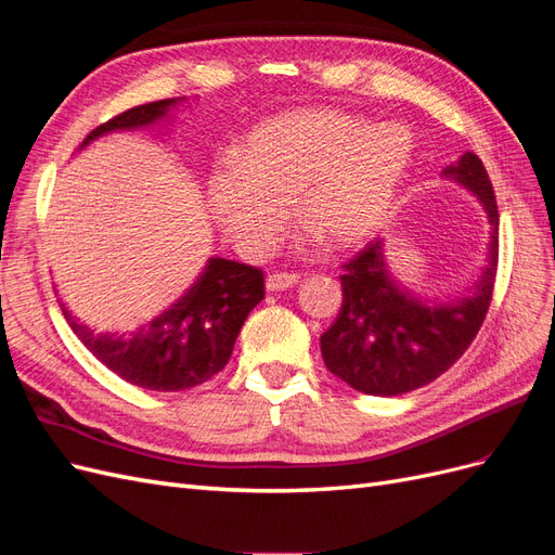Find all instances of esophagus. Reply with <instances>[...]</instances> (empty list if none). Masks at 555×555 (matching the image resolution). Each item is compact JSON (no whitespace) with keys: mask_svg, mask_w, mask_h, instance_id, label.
Listing matches in <instances>:
<instances>
[{"mask_svg":"<svg viewBox=\"0 0 555 555\" xmlns=\"http://www.w3.org/2000/svg\"><path fill=\"white\" fill-rule=\"evenodd\" d=\"M300 282V275L296 273H271L266 278V289L268 292H284V289H292Z\"/></svg>","mask_w":555,"mask_h":555,"instance_id":"34e87169","label":"esophagus"}]
</instances>
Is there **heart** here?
Listing matches in <instances>:
<instances>
[{
    "mask_svg": "<svg viewBox=\"0 0 555 555\" xmlns=\"http://www.w3.org/2000/svg\"><path fill=\"white\" fill-rule=\"evenodd\" d=\"M414 137L333 106L278 113L251 129L236 162H220L206 182L210 212L238 247L261 255L294 210L304 243L333 249L365 245L384 229L405 190Z\"/></svg>",
    "mask_w": 555,
    "mask_h": 555,
    "instance_id": "obj_1",
    "label": "heart"
}]
</instances>
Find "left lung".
Masks as SVG:
<instances>
[{"label":"left lung","mask_w":555,"mask_h":555,"mask_svg":"<svg viewBox=\"0 0 555 555\" xmlns=\"http://www.w3.org/2000/svg\"><path fill=\"white\" fill-rule=\"evenodd\" d=\"M442 178L473 192L491 224L489 251L467 296L428 304L391 275L384 241L375 238L345 263L343 308L322 335L328 371L367 396H400L438 379L475 340L498 271V204L481 159L463 153Z\"/></svg>","instance_id":"obj_1"}]
</instances>
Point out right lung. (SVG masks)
<instances>
[{
  "label": "right lung",
  "instance_id": "add662e5",
  "mask_svg": "<svg viewBox=\"0 0 555 555\" xmlns=\"http://www.w3.org/2000/svg\"><path fill=\"white\" fill-rule=\"evenodd\" d=\"M180 99L143 104L115 115L82 141L80 150L113 131L153 127ZM263 298V273L255 266L210 257L180 298L153 322L129 333H96L62 306L78 340L125 382L147 391H184L208 382L229 363L247 314Z\"/></svg>",
  "mask_w": 555,
  "mask_h": 555
}]
</instances>
